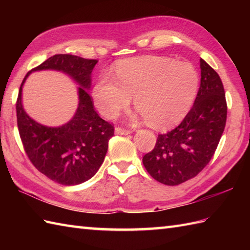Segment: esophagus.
<instances>
[{
	"label": "esophagus",
	"instance_id": "esophagus-1",
	"mask_svg": "<svg viewBox=\"0 0 250 250\" xmlns=\"http://www.w3.org/2000/svg\"><path fill=\"white\" fill-rule=\"evenodd\" d=\"M115 133L116 134H120V135H128V134L132 133V131L128 130V129H124V128H119V126H117V128H115Z\"/></svg>",
	"mask_w": 250,
	"mask_h": 250
}]
</instances>
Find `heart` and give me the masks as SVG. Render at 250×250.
Segmentation results:
<instances>
[{
  "label": "heart",
  "instance_id": "b5f03b06",
  "mask_svg": "<svg viewBox=\"0 0 250 250\" xmlns=\"http://www.w3.org/2000/svg\"><path fill=\"white\" fill-rule=\"evenodd\" d=\"M200 77L190 63L164 57H145L118 63L115 81L99 78L92 88L95 106L114 118L134 98V106L153 128L182 120L192 107Z\"/></svg>",
  "mask_w": 250,
  "mask_h": 250
}]
</instances>
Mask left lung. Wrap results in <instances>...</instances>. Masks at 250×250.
Here are the masks:
<instances>
[{
    "label": "left lung",
    "mask_w": 250,
    "mask_h": 250,
    "mask_svg": "<svg viewBox=\"0 0 250 250\" xmlns=\"http://www.w3.org/2000/svg\"><path fill=\"white\" fill-rule=\"evenodd\" d=\"M201 83L192 108L176 128L159 134L153 149L143 157L147 172L159 183L176 186L196 176L213 158L227 120L224 84L200 59Z\"/></svg>",
    "instance_id": "8db88e82"
}]
</instances>
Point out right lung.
Instances as JSON below:
<instances>
[{
  "instance_id": "add662e5",
  "label": "right lung",
  "mask_w": 250,
  "mask_h": 250,
  "mask_svg": "<svg viewBox=\"0 0 250 250\" xmlns=\"http://www.w3.org/2000/svg\"><path fill=\"white\" fill-rule=\"evenodd\" d=\"M97 60L72 55H55L26 74L20 86L16 110L19 134L30 161L54 182L75 186L92 178L102 166L114 136V126L94 110L88 93ZM58 70L66 73L80 86L79 106L73 118L60 127L41 125L25 113L22 88L32 71Z\"/></svg>"
}]
</instances>
